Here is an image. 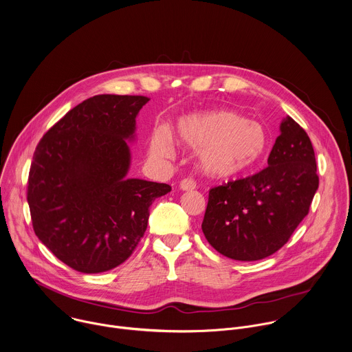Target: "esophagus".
<instances>
[{
  "instance_id": "obj_1",
  "label": "esophagus",
  "mask_w": 352,
  "mask_h": 352,
  "mask_svg": "<svg viewBox=\"0 0 352 352\" xmlns=\"http://www.w3.org/2000/svg\"><path fill=\"white\" fill-rule=\"evenodd\" d=\"M179 188L182 190H193L196 188V182L195 179L192 178H184L181 182H179Z\"/></svg>"
}]
</instances>
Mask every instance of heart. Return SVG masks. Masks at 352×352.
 Instances as JSON below:
<instances>
[{
	"label": "heart",
	"mask_w": 352,
	"mask_h": 352,
	"mask_svg": "<svg viewBox=\"0 0 352 352\" xmlns=\"http://www.w3.org/2000/svg\"><path fill=\"white\" fill-rule=\"evenodd\" d=\"M174 134L184 146L197 149L201 170L218 178H233L250 171L269 146V135L262 123L225 109L186 115L177 122ZM151 146L156 156H170V134L156 130Z\"/></svg>",
	"instance_id": "b5f03b06"
}]
</instances>
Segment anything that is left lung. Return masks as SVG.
<instances>
[{
	"mask_svg": "<svg viewBox=\"0 0 352 352\" xmlns=\"http://www.w3.org/2000/svg\"><path fill=\"white\" fill-rule=\"evenodd\" d=\"M280 130L266 168L210 189L201 229L226 258L251 262L273 255L310 211L320 184L313 144L291 116Z\"/></svg>",
	"mask_w": 352,
	"mask_h": 352,
	"instance_id": "8db88e82",
	"label": "left lung"
}]
</instances>
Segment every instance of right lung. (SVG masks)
Masks as SVG:
<instances>
[{
	"mask_svg": "<svg viewBox=\"0 0 352 352\" xmlns=\"http://www.w3.org/2000/svg\"><path fill=\"white\" fill-rule=\"evenodd\" d=\"M145 96L85 100L38 142L27 201L41 243L71 269L102 273L122 265L141 241L167 184L126 178L135 118Z\"/></svg>",
	"mask_w": 352,
	"mask_h": 352,
	"instance_id": "obj_1",
	"label": "right lung"
}]
</instances>
